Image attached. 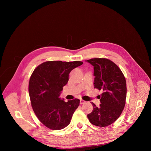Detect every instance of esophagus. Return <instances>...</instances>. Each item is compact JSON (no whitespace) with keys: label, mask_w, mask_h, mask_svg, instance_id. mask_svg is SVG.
<instances>
[{"label":"esophagus","mask_w":151,"mask_h":151,"mask_svg":"<svg viewBox=\"0 0 151 151\" xmlns=\"http://www.w3.org/2000/svg\"><path fill=\"white\" fill-rule=\"evenodd\" d=\"M85 103H86V101H84V100H83V99H80V104H84Z\"/></svg>","instance_id":"34e87169"}]
</instances>
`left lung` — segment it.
Returning a JSON list of instances; mask_svg holds the SVG:
<instances>
[{
    "label": "left lung",
    "instance_id": "8db88e82",
    "mask_svg": "<svg viewBox=\"0 0 151 151\" xmlns=\"http://www.w3.org/2000/svg\"><path fill=\"white\" fill-rule=\"evenodd\" d=\"M94 67V88L102 90L99 106L93 103V111L88 115L89 122L98 127H106L115 122L125 107L127 97L126 81L115 63L106 58L86 60Z\"/></svg>",
    "mask_w": 151,
    "mask_h": 151
}]
</instances>
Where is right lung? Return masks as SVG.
<instances>
[{
  "mask_svg": "<svg viewBox=\"0 0 151 151\" xmlns=\"http://www.w3.org/2000/svg\"><path fill=\"white\" fill-rule=\"evenodd\" d=\"M83 62L50 61L35 68L29 83V94L35 115L50 129L58 130L69 125L80 100L61 99L60 95L70 72Z\"/></svg>",
  "mask_w": 151,
  "mask_h": 151,
  "instance_id": "obj_1",
  "label": "right lung"
}]
</instances>
